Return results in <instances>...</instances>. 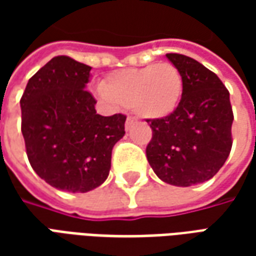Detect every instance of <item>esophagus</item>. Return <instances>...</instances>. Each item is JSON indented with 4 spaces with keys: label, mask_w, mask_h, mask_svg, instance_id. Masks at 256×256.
Wrapping results in <instances>:
<instances>
[{
    "label": "esophagus",
    "mask_w": 256,
    "mask_h": 256,
    "mask_svg": "<svg viewBox=\"0 0 256 256\" xmlns=\"http://www.w3.org/2000/svg\"><path fill=\"white\" fill-rule=\"evenodd\" d=\"M137 122V119L134 116H128V119H126V123H124V126H126V130H128V128L133 126L134 123Z\"/></svg>",
    "instance_id": "34e87169"
}]
</instances>
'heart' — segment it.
Masks as SVG:
<instances>
[{"instance_id": "heart-1", "label": "heart", "mask_w": 256, "mask_h": 256, "mask_svg": "<svg viewBox=\"0 0 256 256\" xmlns=\"http://www.w3.org/2000/svg\"><path fill=\"white\" fill-rule=\"evenodd\" d=\"M94 93L108 106H130L141 118L162 119L180 106L184 78L172 63L148 64L114 71Z\"/></svg>"}]
</instances>
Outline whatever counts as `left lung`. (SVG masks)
<instances>
[{"label":"left lung","instance_id":"8db88e82","mask_svg":"<svg viewBox=\"0 0 256 256\" xmlns=\"http://www.w3.org/2000/svg\"><path fill=\"white\" fill-rule=\"evenodd\" d=\"M166 58L182 74V98L172 115L146 120L152 128L146 159L162 181L190 186L214 177L228 159L233 111L229 92L212 71L184 54Z\"/></svg>","mask_w":256,"mask_h":256}]
</instances>
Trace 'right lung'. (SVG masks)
<instances>
[{"label": "right lung", "instance_id": "obj_1", "mask_svg": "<svg viewBox=\"0 0 256 256\" xmlns=\"http://www.w3.org/2000/svg\"><path fill=\"white\" fill-rule=\"evenodd\" d=\"M92 67L58 56L28 80L22 100V133L34 172L53 188L84 193L110 174L114 145L126 116H101L84 90Z\"/></svg>", "mask_w": 256, "mask_h": 256}]
</instances>
